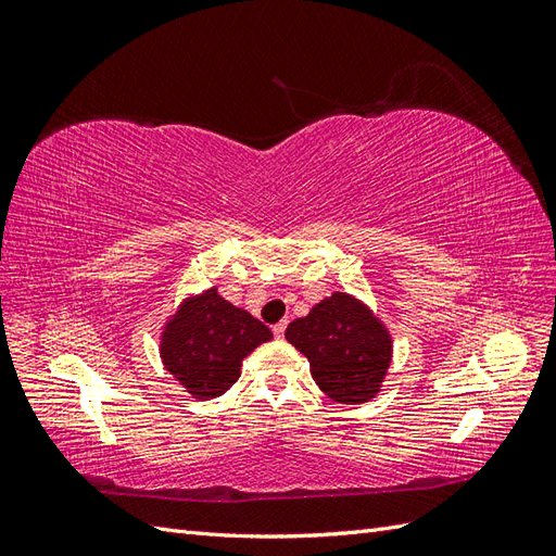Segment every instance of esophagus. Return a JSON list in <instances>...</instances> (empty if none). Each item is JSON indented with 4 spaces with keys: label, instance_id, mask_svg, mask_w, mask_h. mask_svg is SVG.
<instances>
[{
    "label": "esophagus",
    "instance_id": "34e87169",
    "mask_svg": "<svg viewBox=\"0 0 556 556\" xmlns=\"http://www.w3.org/2000/svg\"><path fill=\"white\" fill-rule=\"evenodd\" d=\"M285 327H288V319H282V323L274 325V336H276V339H282V336H285Z\"/></svg>",
    "mask_w": 556,
    "mask_h": 556
}]
</instances>
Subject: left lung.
I'll return each mask as SVG.
<instances>
[{"mask_svg": "<svg viewBox=\"0 0 556 556\" xmlns=\"http://www.w3.org/2000/svg\"><path fill=\"white\" fill-rule=\"evenodd\" d=\"M288 339L311 362V374L329 399L364 403L374 399L392 359L384 327L357 299L336 292L290 323Z\"/></svg>", "mask_w": 556, "mask_h": 556, "instance_id": "obj_1", "label": "left lung"}]
</instances>
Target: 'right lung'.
<instances>
[{
	"label": "right lung",
	"mask_w": 556,
	"mask_h": 556,
	"mask_svg": "<svg viewBox=\"0 0 556 556\" xmlns=\"http://www.w3.org/2000/svg\"><path fill=\"white\" fill-rule=\"evenodd\" d=\"M271 329L217 296L215 288L188 301L162 339V359L192 396L206 401L239 380L243 359Z\"/></svg>",
	"instance_id": "1"
}]
</instances>
